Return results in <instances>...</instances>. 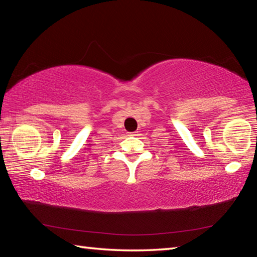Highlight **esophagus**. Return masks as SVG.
Returning <instances> with one entry per match:
<instances>
[{"label": "esophagus", "mask_w": 257, "mask_h": 257, "mask_svg": "<svg viewBox=\"0 0 257 257\" xmlns=\"http://www.w3.org/2000/svg\"><path fill=\"white\" fill-rule=\"evenodd\" d=\"M136 135H137V133H130L129 136H136Z\"/></svg>", "instance_id": "34e87169"}]
</instances>
